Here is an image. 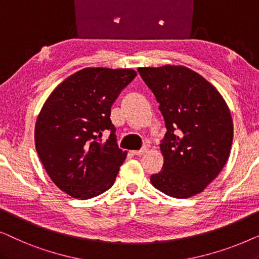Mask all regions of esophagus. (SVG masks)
Returning a JSON list of instances; mask_svg holds the SVG:
<instances>
[{
  "label": "esophagus",
  "instance_id": "34e87169",
  "mask_svg": "<svg viewBox=\"0 0 259 259\" xmlns=\"http://www.w3.org/2000/svg\"><path fill=\"white\" fill-rule=\"evenodd\" d=\"M147 152V148L146 147H143L141 150H138V151H132V153L134 155H143L144 153H146Z\"/></svg>",
  "mask_w": 259,
  "mask_h": 259
}]
</instances>
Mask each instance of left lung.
<instances>
[{"label": "left lung", "instance_id": "left-lung-1", "mask_svg": "<svg viewBox=\"0 0 259 259\" xmlns=\"http://www.w3.org/2000/svg\"><path fill=\"white\" fill-rule=\"evenodd\" d=\"M153 92L167 132L164 166L151 176L155 189L175 198L204 191L228 161L233 121L224 98L200 74L184 66L138 68Z\"/></svg>", "mask_w": 259, "mask_h": 259}]
</instances>
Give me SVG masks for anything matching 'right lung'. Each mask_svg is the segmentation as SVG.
<instances>
[{
  "mask_svg": "<svg viewBox=\"0 0 259 259\" xmlns=\"http://www.w3.org/2000/svg\"><path fill=\"white\" fill-rule=\"evenodd\" d=\"M137 76L133 69L88 67L62 81L42 106L35 147L52 182L77 199L111 189L127 152L116 144L111 107ZM111 130L106 142L102 132Z\"/></svg>",
  "mask_w": 259,
  "mask_h": 259,
  "instance_id": "obj_1",
  "label": "right lung"
}]
</instances>
